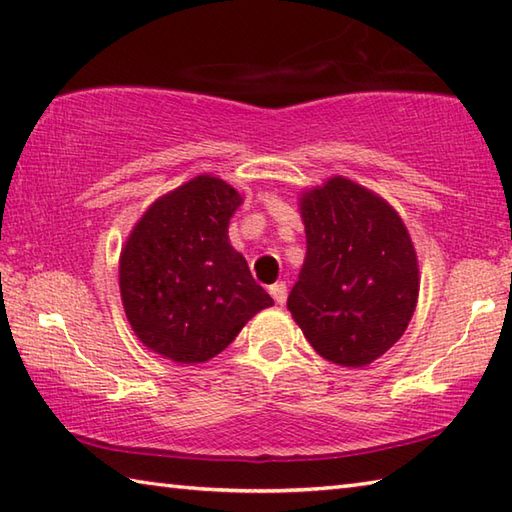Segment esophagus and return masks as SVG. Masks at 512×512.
I'll list each match as a JSON object with an SVG mask.
<instances>
[{"label": "esophagus", "mask_w": 512, "mask_h": 512, "mask_svg": "<svg viewBox=\"0 0 512 512\" xmlns=\"http://www.w3.org/2000/svg\"><path fill=\"white\" fill-rule=\"evenodd\" d=\"M268 290H270V295H273V299L279 303V306H284L286 299H288L286 284H281V281H279V284H273Z\"/></svg>", "instance_id": "obj_1"}]
</instances>
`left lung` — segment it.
Segmentation results:
<instances>
[{
    "mask_svg": "<svg viewBox=\"0 0 512 512\" xmlns=\"http://www.w3.org/2000/svg\"><path fill=\"white\" fill-rule=\"evenodd\" d=\"M308 253L288 295L292 319L328 361L363 367L413 317L418 257L407 226L376 193L334 176L299 198Z\"/></svg>",
    "mask_w": 512,
    "mask_h": 512,
    "instance_id": "8db88e82",
    "label": "left lung"
}]
</instances>
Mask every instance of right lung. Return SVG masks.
Returning <instances> with one entry per match:
<instances>
[{"mask_svg": "<svg viewBox=\"0 0 512 512\" xmlns=\"http://www.w3.org/2000/svg\"><path fill=\"white\" fill-rule=\"evenodd\" d=\"M242 204L231 184L198 176L149 206L121 253L127 321L149 350L173 363H204L273 306L228 242Z\"/></svg>", "mask_w": 512, "mask_h": 512, "instance_id": "right-lung-1", "label": "right lung"}]
</instances>
